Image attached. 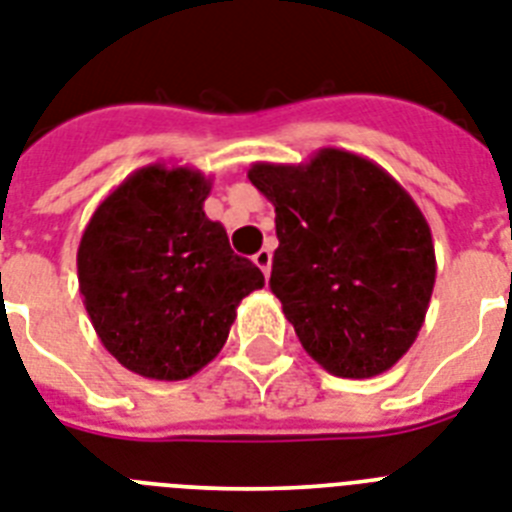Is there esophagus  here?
Returning a JSON list of instances; mask_svg holds the SVG:
<instances>
[{
  "label": "esophagus",
  "mask_w": 512,
  "mask_h": 512,
  "mask_svg": "<svg viewBox=\"0 0 512 512\" xmlns=\"http://www.w3.org/2000/svg\"><path fill=\"white\" fill-rule=\"evenodd\" d=\"M252 260H255L257 268L263 270L265 276H268V273H270V263H273V252H270L268 247H263V249H260V252H257L255 257H252Z\"/></svg>",
  "instance_id": "1"
}]
</instances>
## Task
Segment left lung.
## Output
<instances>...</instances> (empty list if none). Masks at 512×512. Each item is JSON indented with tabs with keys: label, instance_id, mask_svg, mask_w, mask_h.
<instances>
[{
	"label": "left lung",
	"instance_id": "1",
	"mask_svg": "<svg viewBox=\"0 0 512 512\" xmlns=\"http://www.w3.org/2000/svg\"><path fill=\"white\" fill-rule=\"evenodd\" d=\"M276 207L270 289L315 363L342 378L389 371L421 331L436 281L431 228L368 157L323 147L310 162H255Z\"/></svg>",
	"mask_w": 512,
	"mask_h": 512
}]
</instances>
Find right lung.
<instances>
[{
	"label": "right lung",
	"mask_w": 512,
	"mask_h": 512,
	"mask_svg": "<svg viewBox=\"0 0 512 512\" xmlns=\"http://www.w3.org/2000/svg\"><path fill=\"white\" fill-rule=\"evenodd\" d=\"M213 178L147 165L112 189L78 244V289L91 326L123 368L155 381L202 371L236 307L265 278L205 215Z\"/></svg>",
	"instance_id": "right-lung-1"
}]
</instances>
